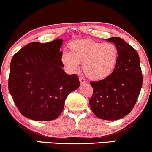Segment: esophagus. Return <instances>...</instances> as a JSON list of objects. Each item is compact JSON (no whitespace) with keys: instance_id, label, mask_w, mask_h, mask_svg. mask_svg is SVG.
Returning <instances> with one entry per match:
<instances>
[{"instance_id":"34e87169","label":"esophagus","mask_w":152,"mask_h":152,"mask_svg":"<svg viewBox=\"0 0 152 152\" xmlns=\"http://www.w3.org/2000/svg\"><path fill=\"white\" fill-rule=\"evenodd\" d=\"M78 78H79L80 83H81V85L82 84H84V83H86V80H85V78H83V77H82V76H79V77H78Z\"/></svg>"}]
</instances>
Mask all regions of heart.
I'll return each mask as SVG.
<instances>
[{
	"label": "heart",
	"instance_id": "heart-1",
	"mask_svg": "<svg viewBox=\"0 0 152 152\" xmlns=\"http://www.w3.org/2000/svg\"><path fill=\"white\" fill-rule=\"evenodd\" d=\"M70 52L64 51L61 61L66 69L76 72L79 64L91 79H104L113 72L118 61V49L111 43H100L91 39L78 40L69 44Z\"/></svg>",
	"mask_w": 152,
	"mask_h": 152
}]
</instances>
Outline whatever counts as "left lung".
<instances>
[{"label":"left lung","mask_w":152,"mask_h":152,"mask_svg":"<svg viewBox=\"0 0 152 152\" xmlns=\"http://www.w3.org/2000/svg\"><path fill=\"white\" fill-rule=\"evenodd\" d=\"M107 41L117 48L118 61L108 77L91 81L94 92L89 105L101 119L117 120L133 109L142 88L143 77L136 50L119 37H111Z\"/></svg>","instance_id":"left-lung-1"}]
</instances>
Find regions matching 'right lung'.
<instances>
[{"instance_id": "right-lung-1", "label": "right lung", "mask_w": 152, "mask_h": 152, "mask_svg": "<svg viewBox=\"0 0 152 152\" xmlns=\"http://www.w3.org/2000/svg\"><path fill=\"white\" fill-rule=\"evenodd\" d=\"M63 41L30 43L11 59L8 89L26 117L39 121L56 119L68 95L80 86L77 75H69L63 69Z\"/></svg>"}]
</instances>
